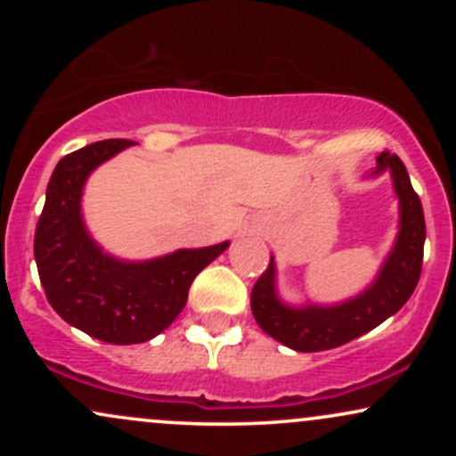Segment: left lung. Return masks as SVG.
I'll list each match as a JSON object with an SVG mask.
<instances>
[{
	"label": "left lung",
	"instance_id": "8db88e82",
	"mask_svg": "<svg viewBox=\"0 0 456 456\" xmlns=\"http://www.w3.org/2000/svg\"><path fill=\"white\" fill-rule=\"evenodd\" d=\"M381 171H390L395 182L401 206V232L378 281L362 296L338 306L291 308L276 297L274 259L270 257L268 268L250 291V308L259 328L279 343L296 352H323L341 347L378 328L411 297L420 281L425 253V212L399 156L381 151L375 174Z\"/></svg>",
	"mask_w": 456,
	"mask_h": 456
}]
</instances>
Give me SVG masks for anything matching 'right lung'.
<instances>
[{"label":"right lung","mask_w":456,"mask_h":456,"mask_svg":"<svg viewBox=\"0 0 456 456\" xmlns=\"http://www.w3.org/2000/svg\"><path fill=\"white\" fill-rule=\"evenodd\" d=\"M133 143L96 141L57 162L34 235V257L49 305L70 326L113 345L145 343L169 328L184 308L195 276L229 246L182 248L130 264L94 244L81 218L83 184L101 162Z\"/></svg>","instance_id":"right-lung-1"}]
</instances>
